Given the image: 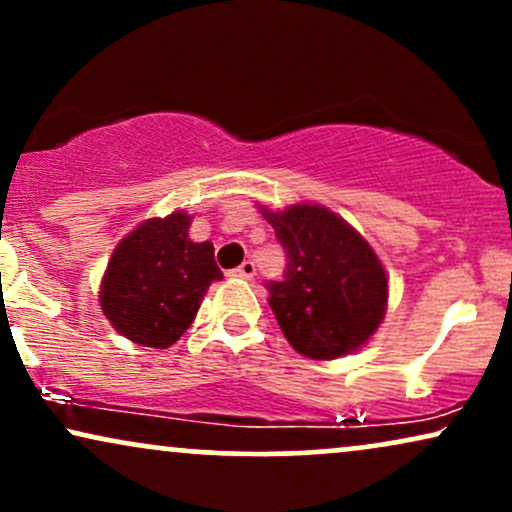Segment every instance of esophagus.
I'll list each match as a JSON object with an SVG mask.
<instances>
[{"label": "esophagus", "mask_w": 512, "mask_h": 512, "mask_svg": "<svg viewBox=\"0 0 512 512\" xmlns=\"http://www.w3.org/2000/svg\"><path fill=\"white\" fill-rule=\"evenodd\" d=\"M255 272H257L255 262L245 260L238 269H233V276H240V279H252V276H255Z\"/></svg>", "instance_id": "34e87169"}]
</instances>
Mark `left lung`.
Wrapping results in <instances>:
<instances>
[{
    "label": "left lung",
    "mask_w": 512,
    "mask_h": 512,
    "mask_svg": "<svg viewBox=\"0 0 512 512\" xmlns=\"http://www.w3.org/2000/svg\"><path fill=\"white\" fill-rule=\"evenodd\" d=\"M262 216L286 250L284 279L269 281L267 291L293 349L330 361L366 344L387 305V276L373 248L322 207L296 204Z\"/></svg>",
    "instance_id": "left-lung-1"
}]
</instances>
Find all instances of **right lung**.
<instances>
[{"mask_svg":"<svg viewBox=\"0 0 512 512\" xmlns=\"http://www.w3.org/2000/svg\"><path fill=\"white\" fill-rule=\"evenodd\" d=\"M190 216L149 219L117 245L101 286L110 325L134 344L168 349L195 320L211 281L223 274L214 245L187 238Z\"/></svg>","mask_w":512,"mask_h":512,"instance_id":"1","label":"right lung"}]
</instances>
